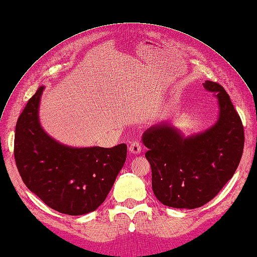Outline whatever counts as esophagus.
<instances>
[{
  "mask_svg": "<svg viewBox=\"0 0 257 257\" xmlns=\"http://www.w3.org/2000/svg\"><path fill=\"white\" fill-rule=\"evenodd\" d=\"M142 145H141V143L140 142H138V141H135V142H133L131 145H130V147H129V151L132 153V154H134V155H139V154H141L142 153Z\"/></svg>",
  "mask_w": 257,
  "mask_h": 257,
  "instance_id": "34e87169",
  "label": "esophagus"
}]
</instances>
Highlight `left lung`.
Here are the masks:
<instances>
[{
    "label": "left lung",
    "instance_id": "obj_1",
    "mask_svg": "<svg viewBox=\"0 0 257 257\" xmlns=\"http://www.w3.org/2000/svg\"><path fill=\"white\" fill-rule=\"evenodd\" d=\"M202 84L218 100L219 116L212 127L185 138L166 121L143 134L153 192L167 207L195 209L206 204L232 178L242 158L244 128L228 94L217 82Z\"/></svg>",
    "mask_w": 257,
    "mask_h": 257
}]
</instances>
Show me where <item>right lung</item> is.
<instances>
[{
  "mask_svg": "<svg viewBox=\"0 0 257 257\" xmlns=\"http://www.w3.org/2000/svg\"><path fill=\"white\" fill-rule=\"evenodd\" d=\"M40 87L17 119L14 157L29 189L49 208L78 216L95 211L109 193L127 146L74 148L49 136L39 121Z\"/></svg>",
  "mask_w": 257,
  "mask_h": 257,
  "instance_id": "obj_1",
  "label": "right lung"
}]
</instances>
